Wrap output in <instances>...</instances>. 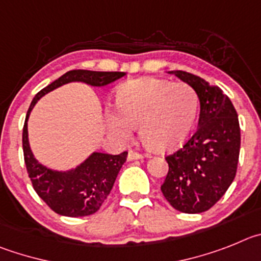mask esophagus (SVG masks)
I'll list each match as a JSON object with an SVG mask.
<instances>
[{"label": "esophagus", "instance_id": "esophagus-1", "mask_svg": "<svg viewBox=\"0 0 261 261\" xmlns=\"http://www.w3.org/2000/svg\"><path fill=\"white\" fill-rule=\"evenodd\" d=\"M143 154L142 153H138V152H134V151H130L127 154V160L128 161H134V160H140L143 159Z\"/></svg>", "mask_w": 261, "mask_h": 261}]
</instances>
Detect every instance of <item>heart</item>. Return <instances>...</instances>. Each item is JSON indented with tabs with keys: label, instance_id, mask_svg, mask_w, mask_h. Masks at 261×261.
Here are the masks:
<instances>
[{
	"label": "heart",
	"instance_id": "heart-1",
	"mask_svg": "<svg viewBox=\"0 0 261 261\" xmlns=\"http://www.w3.org/2000/svg\"><path fill=\"white\" fill-rule=\"evenodd\" d=\"M119 113H108V125L122 135L140 125L145 147L157 153L174 151L192 134L199 113L196 91L187 83L140 78L121 84L116 91Z\"/></svg>",
	"mask_w": 261,
	"mask_h": 261
}]
</instances>
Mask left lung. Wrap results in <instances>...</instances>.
Instances as JSON below:
<instances>
[{
	"mask_svg": "<svg viewBox=\"0 0 261 261\" xmlns=\"http://www.w3.org/2000/svg\"><path fill=\"white\" fill-rule=\"evenodd\" d=\"M169 74L196 91L200 117L194 135L166 156L169 171L161 191L174 210L201 213L224 196L236 177L241 148L238 114L220 87L182 70Z\"/></svg>",
	"mask_w": 261,
	"mask_h": 261,
	"instance_id": "obj_1",
	"label": "left lung"
}]
</instances>
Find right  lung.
Instances as JSON below:
<instances>
[{
  "mask_svg": "<svg viewBox=\"0 0 261 261\" xmlns=\"http://www.w3.org/2000/svg\"><path fill=\"white\" fill-rule=\"evenodd\" d=\"M122 71L71 70L40 91L32 100L23 126V153L28 177L40 198L61 216L83 217L93 215L110 194L116 178L125 164L127 152L108 154L92 152L75 168L55 170L43 165L34 156L28 140V118L40 98L67 83L81 82L91 87H105L123 78Z\"/></svg>",
  "mask_w": 261,
  "mask_h": 261,
  "instance_id": "obj_1",
  "label": "right lung"
}]
</instances>
